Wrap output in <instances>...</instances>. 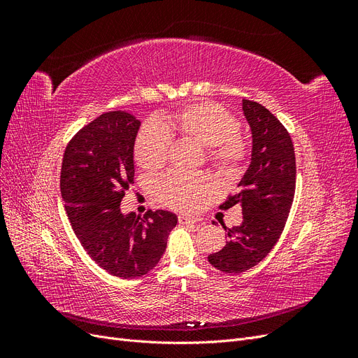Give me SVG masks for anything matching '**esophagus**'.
Instances as JSON below:
<instances>
[{
    "instance_id": "esophagus-1",
    "label": "esophagus",
    "mask_w": 358,
    "mask_h": 358,
    "mask_svg": "<svg viewBox=\"0 0 358 358\" xmlns=\"http://www.w3.org/2000/svg\"><path fill=\"white\" fill-rule=\"evenodd\" d=\"M178 220H179V224H182V225L200 222V218H196V216H189V215H185V213H180V215L178 216Z\"/></svg>"
}]
</instances>
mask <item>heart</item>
I'll list each match as a JSON object with an SVG mask.
<instances>
[{"instance_id": "1", "label": "heart", "mask_w": 358, "mask_h": 358, "mask_svg": "<svg viewBox=\"0 0 358 358\" xmlns=\"http://www.w3.org/2000/svg\"><path fill=\"white\" fill-rule=\"evenodd\" d=\"M167 127H176L203 146L208 158L222 171H233L246 157V145L237 134L241 124L224 107L212 103H194L167 117ZM158 119L146 121L136 137L134 155L140 167L155 170L164 164L171 134ZM209 189V179L201 173L173 171L158 182L161 201L178 209L194 208Z\"/></svg>"}]
</instances>
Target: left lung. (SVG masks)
<instances>
[{
  "label": "left lung",
  "mask_w": 358,
  "mask_h": 358,
  "mask_svg": "<svg viewBox=\"0 0 358 358\" xmlns=\"http://www.w3.org/2000/svg\"><path fill=\"white\" fill-rule=\"evenodd\" d=\"M242 110L251 127V162L239 182V192L221 209L241 204L243 222L227 229L225 246L208 257L225 273H242L272 251L282 234L296 191V155L285 127L257 101L243 100Z\"/></svg>",
  "instance_id": "left-lung-1"
}]
</instances>
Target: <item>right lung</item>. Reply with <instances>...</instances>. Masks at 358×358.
Returning <instances> with one entry per match:
<instances>
[{
	"label": "right lung",
	"mask_w": 358,
	"mask_h": 358,
	"mask_svg": "<svg viewBox=\"0 0 358 358\" xmlns=\"http://www.w3.org/2000/svg\"><path fill=\"white\" fill-rule=\"evenodd\" d=\"M138 128L131 113H103L70 140L61 169V194L76 236L96 264L122 279L150 272L178 224L167 210L138 218L119 208L134 182Z\"/></svg>",
	"instance_id": "obj_1"
}]
</instances>
